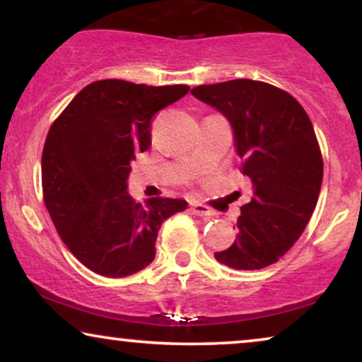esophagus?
<instances>
[{"label": "esophagus", "mask_w": 362, "mask_h": 362, "mask_svg": "<svg viewBox=\"0 0 362 362\" xmlns=\"http://www.w3.org/2000/svg\"><path fill=\"white\" fill-rule=\"evenodd\" d=\"M191 212H192V214L199 216V217H211L212 216V211L209 209V207L201 204V202H192Z\"/></svg>", "instance_id": "1"}]
</instances>
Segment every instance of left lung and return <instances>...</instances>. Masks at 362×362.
<instances>
[{
    "label": "left lung",
    "mask_w": 362,
    "mask_h": 362,
    "mask_svg": "<svg viewBox=\"0 0 362 362\" xmlns=\"http://www.w3.org/2000/svg\"><path fill=\"white\" fill-rule=\"evenodd\" d=\"M191 93L229 120L254 192L240 207L234 244L216 260L235 270L265 269L300 239L318 201L323 158L310 117L290 93L250 78Z\"/></svg>",
    "instance_id": "obj_1"
}]
</instances>
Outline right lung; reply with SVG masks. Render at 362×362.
Listing matches in <instances>:
<instances>
[{"instance_id": "add662e5", "label": "right lung", "mask_w": 362, "mask_h": 362, "mask_svg": "<svg viewBox=\"0 0 362 362\" xmlns=\"http://www.w3.org/2000/svg\"><path fill=\"white\" fill-rule=\"evenodd\" d=\"M189 92L117 78L83 87L47 133L42 192L49 216L72 255L98 275L122 279L155 259L158 230L185 211V199L128 194L130 163L151 143V118Z\"/></svg>"}]
</instances>
